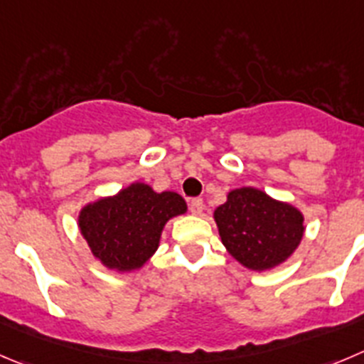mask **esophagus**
<instances>
[{
    "label": "esophagus",
    "mask_w": 364,
    "mask_h": 364,
    "mask_svg": "<svg viewBox=\"0 0 364 364\" xmlns=\"http://www.w3.org/2000/svg\"><path fill=\"white\" fill-rule=\"evenodd\" d=\"M189 210H191V214H195V216H200L203 210V200L202 198L189 200Z\"/></svg>",
    "instance_id": "esophagus-1"
}]
</instances>
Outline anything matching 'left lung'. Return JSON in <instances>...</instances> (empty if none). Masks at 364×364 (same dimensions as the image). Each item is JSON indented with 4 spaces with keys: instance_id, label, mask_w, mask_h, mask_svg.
Wrapping results in <instances>:
<instances>
[{
    "instance_id": "8db88e82",
    "label": "left lung",
    "mask_w": 364,
    "mask_h": 364,
    "mask_svg": "<svg viewBox=\"0 0 364 364\" xmlns=\"http://www.w3.org/2000/svg\"><path fill=\"white\" fill-rule=\"evenodd\" d=\"M214 220L232 257L259 272L286 261L304 236L300 210L254 188L228 193L227 202L214 210Z\"/></svg>"
}]
</instances>
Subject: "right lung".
<instances>
[{"label":"right lung","mask_w":364,"mask_h":364,"mask_svg":"<svg viewBox=\"0 0 364 364\" xmlns=\"http://www.w3.org/2000/svg\"><path fill=\"white\" fill-rule=\"evenodd\" d=\"M186 209L184 198L176 193H155L146 184H132L112 198L84 207L78 227L107 268L130 272L157 250L166 221Z\"/></svg>","instance_id":"right-lung-1"}]
</instances>
